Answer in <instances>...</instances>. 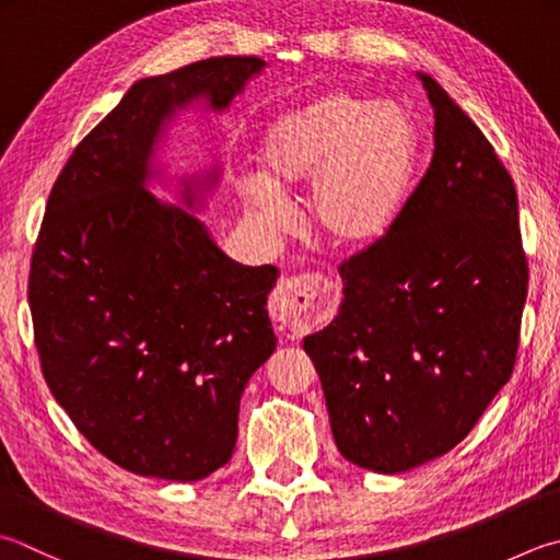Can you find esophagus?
I'll list each match as a JSON object with an SVG mask.
<instances>
[{
	"label": "esophagus",
	"instance_id": "1",
	"mask_svg": "<svg viewBox=\"0 0 560 560\" xmlns=\"http://www.w3.org/2000/svg\"><path fill=\"white\" fill-rule=\"evenodd\" d=\"M334 312V298L322 288V278L304 272V276L282 278L276 298H272V316L290 326L292 331L304 334L322 326Z\"/></svg>",
	"mask_w": 560,
	"mask_h": 560
}]
</instances>
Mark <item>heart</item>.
I'll return each mask as SVG.
<instances>
[{
  "label": "heart",
  "instance_id": "b5f03b06",
  "mask_svg": "<svg viewBox=\"0 0 560 560\" xmlns=\"http://www.w3.org/2000/svg\"><path fill=\"white\" fill-rule=\"evenodd\" d=\"M419 131L402 104L353 90L324 92L278 116L260 139V173L238 177V195L262 226L290 212L280 192L310 187V219L326 246L363 250L402 212L415 180Z\"/></svg>",
  "mask_w": 560,
  "mask_h": 560
}]
</instances>
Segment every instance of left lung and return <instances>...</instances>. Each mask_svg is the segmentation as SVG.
I'll list each match as a JSON object with an SVG mask.
<instances>
[{
	"label": "left lung",
	"instance_id": "8db88e82",
	"mask_svg": "<svg viewBox=\"0 0 560 560\" xmlns=\"http://www.w3.org/2000/svg\"><path fill=\"white\" fill-rule=\"evenodd\" d=\"M434 155L395 226L341 262L343 302L304 339L341 456L405 472L458 446L512 377L529 266L508 167L436 80Z\"/></svg>",
	"mask_w": 560,
	"mask_h": 560
}]
</instances>
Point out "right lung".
Returning a JSON list of instances; mask_svg holds the SVG:
<instances>
[{
  "mask_svg": "<svg viewBox=\"0 0 560 560\" xmlns=\"http://www.w3.org/2000/svg\"><path fill=\"white\" fill-rule=\"evenodd\" d=\"M262 68L224 56L139 80L50 189L28 272L40 371L80 434L136 476L192 482L229 463L241 395L276 351L278 268L226 258L145 189L175 109H226Z\"/></svg>",
  "mask_w": 560,
  "mask_h": 560,
  "instance_id": "right-lung-1",
  "label": "right lung"
}]
</instances>
